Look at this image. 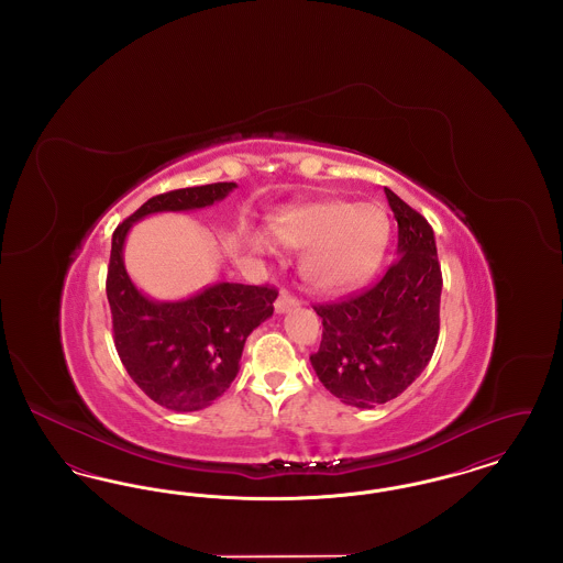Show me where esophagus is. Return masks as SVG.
Instances as JSON below:
<instances>
[{
  "mask_svg": "<svg viewBox=\"0 0 563 563\" xmlns=\"http://www.w3.org/2000/svg\"><path fill=\"white\" fill-rule=\"evenodd\" d=\"M297 306V299H295L294 295L287 294V291H280L278 295V299L274 301V310L278 312V314H285V312H289L291 308Z\"/></svg>",
  "mask_w": 563,
  "mask_h": 563,
  "instance_id": "esophagus-1",
  "label": "esophagus"
}]
</instances>
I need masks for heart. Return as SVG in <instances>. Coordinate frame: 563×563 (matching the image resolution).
<instances>
[{
	"instance_id": "heart-1",
	"label": "heart",
	"mask_w": 563,
	"mask_h": 563,
	"mask_svg": "<svg viewBox=\"0 0 563 563\" xmlns=\"http://www.w3.org/2000/svg\"><path fill=\"white\" fill-rule=\"evenodd\" d=\"M269 232H251V249L274 253L276 242L301 249L306 283L322 294H344L374 276L390 241V217L375 202L322 200L283 209Z\"/></svg>"
}]
</instances>
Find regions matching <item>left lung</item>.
I'll list each match as a JSON object with an SVG mask.
<instances>
[{"instance_id": "8db88e82", "label": "left lung", "mask_w": 563, "mask_h": 563, "mask_svg": "<svg viewBox=\"0 0 563 563\" xmlns=\"http://www.w3.org/2000/svg\"><path fill=\"white\" fill-rule=\"evenodd\" d=\"M384 191L399 223V260L369 291L314 306L322 340L310 363L331 395L363 409L399 397L439 340L443 278L432 228L393 189Z\"/></svg>"}]
</instances>
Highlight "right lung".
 <instances>
[{"label":"right lung","instance_id":"1","mask_svg":"<svg viewBox=\"0 0 563 563\" xmlns=\"http://www.w3.org/2000/svg\"><path fill=\"white\" fill-rule=\"evenodd\" d=\"M236 184L175 189L150 198L111 236L108 299L113 340L134 384L173 411H198L217 401L241 369L253 329L272 317L276 289L217 283L175 301L136 289L124 266V242L136 221L156 213H186L223 200Z\"/></svg>","mask_w":563,"mask_h":563}]
</instances>
